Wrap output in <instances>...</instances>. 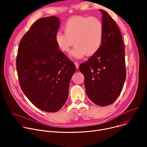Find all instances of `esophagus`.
<instances>
[{
	"instance_id": "34e87169",
	"label": "esophagus",
	"mask_w": 147,
	"mask_h": 147,
	"mask_svg": "<svg viewBox=\"0 0 147 147\" xmlns=\"http://www.w3.org/2000/svg\"><path fill=\"white\" fill-rule=\"evenodd\" d=\"M74 64H75V66H76V69H78V67H79V64L77 62H76V61H75V62H74Z\"/></svg>"
}]
</instances>
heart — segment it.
I'll return each mask as SVG.
<instances>
[{"instance_id": "1", "label": "heart", "mask_w": 147, "mask_h": 147, "mask_svg": "<svg viewBox=\"0 0 147 147\" xmlns=\"http://www.w3.org/2000/svg\"><path fill=\"white\" fill-rule=\"evenodd\" d=\"M64 34L57 32L55 41L58 48L67 53L74 44L71 52L76 58L86 55L91 56L100 49L103 38L104 27L101 20L95 17L77 16L70 17L63 27Z\"/></svg>"}]
</instances>
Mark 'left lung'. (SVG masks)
<instances>
[{"label": "left lung", "instance_id": "obj_1", "mask_svg": "<svg viewBox=\"0 0 147 147\" xmlns=\"http://www.w3.org/2000/svg\"><path fill=\"white\" fill-rule=\"evenodd\" d=\"M104 34L99 51L79 66L84 76L87 95L97 105L108 106L120 94L126 77L125 49L120 31L115 21L103 10Z\"/></svg>", "mask_w": 147, "mask_h": 147}]
</instances>
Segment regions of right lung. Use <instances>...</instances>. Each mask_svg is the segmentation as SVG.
<instances>
[{"mask_svg": "<svg viewBox=\"0 0 147 147\" xmlns=\"http://www.w3.org/2000/svg\"><path fill=\"white\" fill-rule=\"evenodd\" d=\"M59 26L55 16L38 20L21 39L16 59L23 92L34 106L47 112H57L64 105L76 70L73 61L55 41Z\"/></svg>", "mask_w": 147, "mask_h": 147, "instance_id": "right-lung-1", "label": "right lung"}]
</instances>
